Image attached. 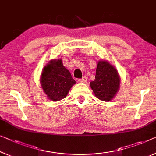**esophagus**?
<instances>
[{"label":"esophagus","instance_id":"esophagus-1","mask_svg":"<svg viewBox=\"0 0 156 156\" xmlns=\"http://www.w3.org/2000/svg\"><path fill=\"white\" fill-rule=\"evenodd\" d=\"M79 81L81 83H86L87 82V77L86 76H83L82 79H80V80H79Z\"/></svg>","mask_w":156,"mask_h":156}]
</instances>
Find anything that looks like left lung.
<instances>
[{"label": "left lung", "mask_w": 156, "mask_h": 156, "mask_svg": "<svg viewBox=\"0 0 156 156\" xmlns=\"http://www.w3.org/2000/svg\"><path fill=\"white\" fill-rule=\"evenodd\" d=\"M120 83L121 77L116 68L106 60H100L95 80L90 83L95 96L102 101H111L119 92Z\"/></svg>", "instance_id": "left-lung-1"}]
</instances>
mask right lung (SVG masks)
Masks as SVG:
<instances>
[{"label": "right lung", "instance_id": "1", "mask_svg": "<svg viewBox=\"0 0 156 156\" xmlns=\"http://www.w3.org/2000/svg\"><path fill=\"white\" fill-rule=\"evenodd\" d=\"M40 82L49 100L59 101L66 98L76 83L61 59H52L42 69Z\"/></svg>", "mask_w": 156, "mask_h": 156}]
</instances>
